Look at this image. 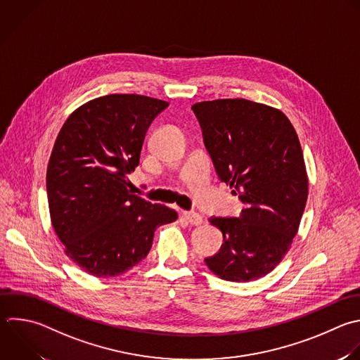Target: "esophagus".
<instances>
[{
  "label": "esophagus",
  "mask_w": 360,
  "mask_h": 360,
  "mask_svg": "<svg viewBox=\"0 0 360 360\" xmlns=\"http://www.w3.org/2000/svg\"><path fill=\"white\" fill-rule=\"evenodd\" d=\"M183 218H184L187 222H190L191 225H200V224H202V221H204L202 215H200L198 212H194V211H184V212H183Z\"/></svg>",
  "instance_id": "esophagus-1"
}]
</instances>
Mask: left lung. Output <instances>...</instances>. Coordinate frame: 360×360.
I'll return each mask as SVG.
<instances>
[{"mask_svg": "<svg viewBox=\"0 0 360 360\" xmlns=\"http://www.w3.org/2000/svg\"><path fill=\"white\" fill-rule=\"evenodd\" d=\"M191 108L219 179L245 204L239 218H210L224 243L204 262L228 281L263 277L291 248L308 197L297 132L280 110L245 98Z\"/></svg>", "mask_w": 360, "mask_h": 360, "instance_id": "obj_1", "label": "left lung"}]
</instances>
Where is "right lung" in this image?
<instances>
[{"label":"right lung","instance_id":"1","mask_svg":"<svg viewBox=\"0 0 360 360\" xmlns=\"http://www.w3.org/2000/svg\"><path fill=\"white\" fill-rule=\"evenodd\" d=\"M169 103L138 94L94 98L63 124L46 172L52 225L66 255L96 277L143 260L155 231L177 212L134 194L146 131Z\"/></svg>","mask_w":360,"mask_h":360}]
</instances>
